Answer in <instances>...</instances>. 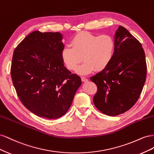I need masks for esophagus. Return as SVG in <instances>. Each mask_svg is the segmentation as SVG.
I'll list each match as a JSON object with an SVG mask.
<instances>
[{"label":"esophagus","instance_id":"1","mask_svg":"<svg viewBox=\"0 0 154 154\" xmlns=\"http://www.w3.org/2000/svg\"><path fill=\"white\" fill-rule=\"evenodd\" d=\"M82 81L83 82H87L88 81V80L87 78H85V77H82Z\"/></svg>","mask_w":154,"mask_h":154}]
</instances>
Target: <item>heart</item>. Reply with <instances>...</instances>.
Returning <instances> with one entry per match:
<instances>
[{
    "label": "heart",
    "mask_w": 154,
    "mask_h": 154,
    "mask_svg": "<svg viewBox=\"0 0 154 154\" xmlns=\"http://www.w3.org/2000/svg\"><path fill=\"white\" fill-rule=\"evenodd\" d=\"M70 44L71 45L62 49V60L68 69L74 71L84 59L85 62L76 70L80 75H88L96 69L101 71L113 60L116 43L110 35L98 36L88 31H82L72 37Z\"/></svg>",
    "instance_id": "heart-1"
}]
</instances>
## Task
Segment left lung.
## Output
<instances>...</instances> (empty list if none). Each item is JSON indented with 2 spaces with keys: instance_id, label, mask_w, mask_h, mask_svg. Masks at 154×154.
<instances>
[{
  "instance_id": "1",
  "label": "left lung",
  "mask_w": 154,
  "mask_h": 154,
  "mask_svg": "<svg viewBox=\"0 0 154 154\" xmlns=\"http://www.w3.org/2000/svg\"><path fill=\"white\" fill-rule=\"evenodd\" d=\"M112 61L91 80L97 91L93 97L102 113L116 116L128 110L140 96L146 77L145 54L142 45L123 26L115 32Z\"/></svg>"
}]
</instances>
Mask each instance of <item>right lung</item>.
<instances>
[{"mask_svg":"<svg viewBox=\"0 0 154 154\" xmlns=\"http://www.w3.org/2000/svg\"><path fill=\"white\" fill-rule=\"evenodd\" d=\"M63 35L31 32L14 51L11 67L13 85L22 103L39 117L57 119L66 114L82 84L64 66Z\"/></svg>","mask_w":154,"mask_h":154,"instance_id":"obj_1","label":"right lung"}]
</instances>
